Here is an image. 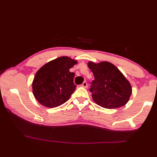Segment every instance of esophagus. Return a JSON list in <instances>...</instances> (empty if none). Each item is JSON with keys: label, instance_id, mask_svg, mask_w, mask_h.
Segmentation results:
<instances>
[{"label": "esophagus", "instance_id": "1", "mask_svg": "<svg viewBox=\"0 0 157 157\" xmlns=\"http://www.w3.org/2000/svg\"><path fill=\"white\" fill-rule=\"evenodd\" d=\"M81 86H82V87H83V88H88V84H87V82H83V84Z\"/></svg>", "mask_w": 157, "mask_h": 157}]
</instances>
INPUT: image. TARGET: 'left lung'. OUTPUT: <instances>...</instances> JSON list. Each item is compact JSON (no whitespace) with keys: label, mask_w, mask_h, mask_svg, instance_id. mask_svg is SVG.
<instances>
[{"label":"left lung","mask_w":157,"mask_h":157,"mask_svg":"<svg viewBox=\"0 0 157 157\" xmlns=\"http://www.w3.org/2000/svg\"><path fill=\"white\" fill-rule=\"evenodd\" d=\"M88 67L94 76L90 90L93 101L105 109H116L129 101L132 92L129 82L117 67L108 61H89Z\"/></svg>","instance_id":"left-lung-1"}]
</instances>
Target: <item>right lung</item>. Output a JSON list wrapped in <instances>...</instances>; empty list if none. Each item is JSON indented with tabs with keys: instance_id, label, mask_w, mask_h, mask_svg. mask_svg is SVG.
Segmentation results:
<instances>
[{
	"instance_id": "1",
	"label": "right lung",
	"mask_w": 157,
	"mask_h": 157,
	"mask_svg": "<svg viewBox=\"0 0 157 157\" xmlns=\"http://www.w3.org/2000/svg\"><path fill=\"white\" fill-rule=\"evenodd\" d=\"M78 61L63 56L46 63L36 73L32 82V92L42 105L55 108L69 99L75 91L74 73L69 69Z\"/></svg>"
}]
</instances>
